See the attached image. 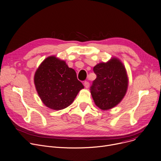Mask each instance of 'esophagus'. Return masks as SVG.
I'll return each instance as SVG.
<instances>
[{
    "label": "esophagus",
    "mask_w": 161,
    "mask_h": 161,
    "mask_svg": "<svg viewBox=\"0 0 161 161\" xmlns=\"http://www.w3.org/2000/svg\"><path fill=\"white\" fill-rule=\"evenodd\" d=\"M84 86L86 88H88L90 87V82H88V81H85L84 82Z\"/></svg>",
    "instance_id": "1"
}]
</instances>
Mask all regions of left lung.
Instances as JSON below:
<instances>
[{"instance_id":"obj_1","label":"left lung","mask_w":161,"mask_h":161,"mask_svg":"<svg viewBox=\"0 0 161 161\" xmlns=\"http://www.w3.org/2000/svg\"><path fill=\"white\" fill-rule=\"evenodd\" d=\"M93 71L97 77L93 81L90 91L97 106L107 110L117 106L128 88L125 66L119 59L113 58L106 63L97 64Z\"/></svg>"}]
</instances>
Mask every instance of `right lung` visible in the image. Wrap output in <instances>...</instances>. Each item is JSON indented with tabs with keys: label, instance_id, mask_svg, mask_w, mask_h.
Here are the masks:
<instances>
[{
	"label": "right lung",
	"instance_id": "1",
	"mask_svg": "<svg viewBox=\"0 0 161 161\" xmlns=\"http://www.w3.org/2000/svg\"><path fill=\"white\" fill-rule=\"evenodd\" d=\"M34 82L43 103L55 110L69 106L84 88L75 70L54 56L46 58L39 66L35 74Z\"/></svg>",
	"mask_w": 161,
	"mask_h": 161
}]
</instances>
